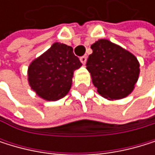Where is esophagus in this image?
<instances>
[{"label": "esophagus", "mask_w": 155, "mask_h": 155, "mask_svg": "<svg viewBox=\"0 0 155 155\" xmlns=\"http://www.w3.org/2000/svg\"><path fill=\"white\" fill-rule=\"evenodd\" d=\"M80 60H81V62H82L83 64H85V62H86V57H85V56L81 57V58H80Z\"/></svg>", "instance_id": "34e87169"}]
</instances>
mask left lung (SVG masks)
Here are the masks:
<instances>
[{"instance_id": "1", "label": "left lung", "mask_w": 155, "mask_h": 155, "mask_svg": "<svg viewBox=\"0 0 155 155\" xmlns=\"http://www.w3.org/2000/svg\"><path fill=\"white\" fill-rule=\"evenodd\" d=\"M86 69L98 94L108 99L127 97L135 87L140 75V63L127 50L100 39L91 45Z\"/></svg>"}]
</instances>
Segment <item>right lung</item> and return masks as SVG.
I'll list each match as a JSON object with an SVG mask.
<instances>
[{
	"label": "right lung",
	"instance_id": "obj_1",
	"mask_svg": "<svg viewBox=\"0 0 155 155\" xmlns=\"http://www.w3.org/2000/svg\"><path fill=\"white\" fill-rule=\"evenodd\" d=\"M81 66L71 46L55 43L29 64L28 84L40 97L49 101L58 100L69 93L73 71Z\"/></svg>",
	"mask_w": 155,
	"mask_h": 155
}]
</instances>
